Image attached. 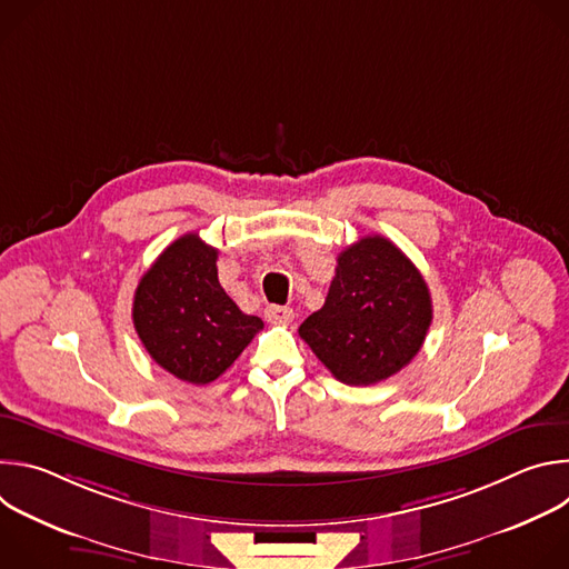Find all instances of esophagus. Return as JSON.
Returning <instances> with one entry per match:
<instances>
[{
    "label": "esophagus",
    "instance_id": "34e87169",
    "mask_svg": "<svg viewBox=\"0 0 569 569\" xmlns=\"http://www.w3.org/2000/svg\"><path fill=\"white\" fill-rule=\"evenodd\" d=\"M266 319L272 323H290L295 319V312L292 308H286V306H268Z\"/></svg>",
    "mask_w": 569,
    "mask_h": 569
}]
</instances>
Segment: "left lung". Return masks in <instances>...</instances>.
<instances>
[{"mask_svg":"<svg viewBox=\"0 0 569 569\" xmlns=\"http://www.w3.org/2000/svg\"><path fill=\"white\" fill-rule=\"evenodd\" d=\"M430 323L432 299L417 266L391 240L365 236L338 257L327 301L299 336L340 382L367 387L410 365Z\"/></svg>","mask_w":569,"mask_h":569,"instance_id":"obj_1","label":"left lung"}]
</instances>
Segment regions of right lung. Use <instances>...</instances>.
I'll return each mask as SVG.
<instances>
[{"label": "right lung", "mask_w": 569, "mask_h": 569, "mask_svg": "<svg viewBox=\"0 0 569 569\" xmlns=\"http://www.w3.org/2000/svg\"><path fill=\"white\" fill-rule=\"evenodd\" d=\"M218 250L198 233H184L141 277L134 331L150 358L176 378L207 385L224 373L263 329L218 281Z\"/></svg>", "instance_id": "add662e5"}]
</instances>
